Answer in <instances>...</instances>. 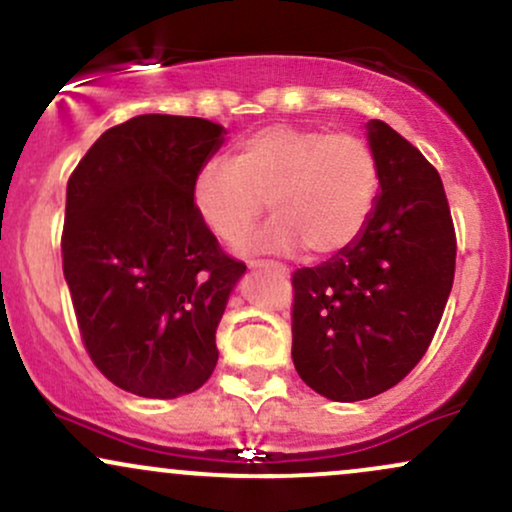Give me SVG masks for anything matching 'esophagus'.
<instances>
[{
  "instance_id": "esophagus-1",
  "label": "esophagus",
  "mask_w": 512,
  "mask_h": 512,
  "mask_svg": "<svg viewBox=\"0 0 512 512\" xmlns=\"http://www.w3.org/2000/svg\"><path fill=\"white\" fill-rule=\"evenodd\" d=\"M250 269H262V267H272V269H279V272L286 274V267H281V264L276 262H269V260H250Z\"/></svg>"
}]
</instances>
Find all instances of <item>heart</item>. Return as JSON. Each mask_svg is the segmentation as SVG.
Masks as SVG:
<instances>
[{"label": "heart", "instance_id": "1", "mask_svg": "<svg viewBox=\"0 0 512 512\" xmlns=\"http://www.w3.org/2000/svg\"><path fill=\"white\" fill-rule=\"evenodd\" d=\"M378 156L354 134L274 125L238 142L231 161L211 158L192 178L199 221L219 240L243 238L264 214L274 219L250 248L325 257L349 248L373 216Z\"/></svg>", "mask_w": 512, "mask_h": 512}]
</instances>
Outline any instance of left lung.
Returning a JSON list of instances; mask_svg holds the SVG:
<instances>
[{
    "label": "left lung",
    "mask_w": 512,
    "mask_h": 512,
    "mask_svg": "<svg viewBox=\"0 0 512 512\" xmlns=\"http://www.w3.org/2000/svg\"><path fill=\"white\" fill-rule=\"evenodd\" d=\"M380 192L349 248L293 272V366L332 402L395 387L426 354L455 279V228L438 170L380 120L368 122Z\"/></svg>",
    "instance_id": "left-lung-1"
}]
</instances>
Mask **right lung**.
Segmentation results:
<instances>
[{
    "label": "right lung",
    "instance_id": "right-lung-1",
    "mask_svg": "<svg viewBox=\"0 0 512 512\" xmlns=\"http://www.w3.org/2000/svg\"><path fill=\"white\" fill-rule=\"evenodd\" d=\"M223 134L202 117L137 115L67 182L62 264L81 339L132 395H190L219 361L216 327L245 264L199 221L190 187Z\"/></svg>",
    "mask_w": 512,
    "mask_h": 512
}]
</instances>
